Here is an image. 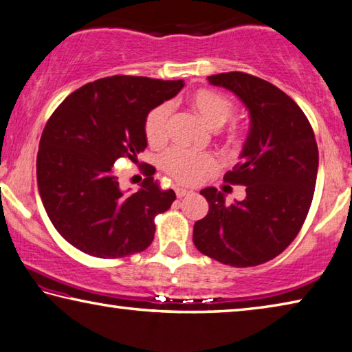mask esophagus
Here are the masks:
<instances>
[{"label": "esophagus", "instance_id": "esophagus-1", "mask_svg": "<svg viewBox=\"0 0 352 352\" xmlns=\"http://www.w3.org/2000/svg\"><path fill=\"white\" fill-rule=\"evenodd\" d=\"M189 192H191V191H189V189H186V188H182V186H177V188H175V194H177L178 199L185 197L186 194H189Z\"/></svg>", "mask_w": 352, "mask_h": 352}]
</instances>
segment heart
<instances>
[{"instance_id": "obj_1", "label": "heart", "mask_w": 352, "mask_h": 352, "mask_svg": "<svg viewBox=\"0 0 352 352\" xmlns=\"http://www.w3.org/2000/svg\"><path fill=\"white\" fill-rule=\"evenodd\" d=\"M189 103L200 119L213 130L226 125L230 117L235 114V104L222 94L211 91V89H200L196 94H192ZM169 114L170 106L163 103L150 111L144 120V133L152 147H161L167 141ZM222 141L227 147H235L241 139L236 131H230ZM160 166L164 174L182 185H197L206 174L216 169V160L213 155L206 152L186 147H174L163 155Z\"/></svg>"}]
</instances>
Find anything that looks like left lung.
<instances>
[{
  "instance_id": "1",
  "label": "left lung",
  "mask_w": 352,
  "mask_h": 352,
  "mask_svg": "<svg viewBox=\"0 0 352 352\" xmlns=\"http://www.w3.org/2000/svg\"><path fill=\"white\" fill-rule=\"evenodd\" d=\"M208 81L236 94L249 109L243 160L224 175L246 186V197L227 205L216 188L202 189L210 208L194 224V246L235 267L266 263L293 243L309 214L318 174L315 133L296 102L258 76L228 72Z\"/></svg>"
}]
</instances>
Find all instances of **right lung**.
I'll list each match as a JSON object with an SVG mask.
<instances>
[{
  "instance_id": "1",
  "label": "right lung",
  "mask_w": 352,
  "mask_h": 352,
  "mask_svg": "<svg viewBox=\"0 0 352 352\" xmlns=\"http://www.w3.org/2000/svg\"><path fill=\"white\" fill-rule=\"evenodd\" d=\"M182 87V80L114 75L76 89L54 109L38 144L37 185L50 221L72 246L122 258L152 244L155 217L175 192L161 189L146 164L141 189L126 196L114 163L136 161L147 147V114Z\"/></svg>"
}]
</instances>
